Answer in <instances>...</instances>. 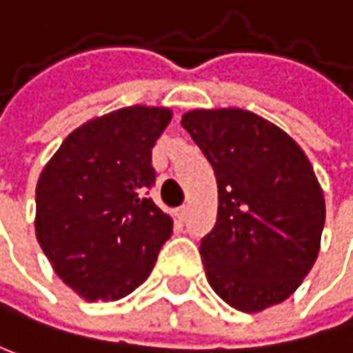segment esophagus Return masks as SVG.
<instances>
[{
  "label": "esophagus",
  "instance_id": "esophagus-1",
  "mask_svg": "<svg viewBox=\"0 0 353 353\" xmlns=\"http://www.w3.org/2000/svg\"><path fill=\"white\" fill-rule=\"evenodd\" d=\"M187 213H189V209H187V207H179V209H174V216H176L179 221H183V219L187 216Z\"/></svg>",
  "mask_w": 353,
  "mask_h": 353
}]
</instances>
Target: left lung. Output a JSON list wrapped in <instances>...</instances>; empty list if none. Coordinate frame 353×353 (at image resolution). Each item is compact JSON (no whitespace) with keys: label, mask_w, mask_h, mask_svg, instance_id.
I'll use <instances>...</instances> for the list:
<instances>
[{"label":"left lung","mask_w":353,"mask_h":353,"mask_svg":"<svg viewBox=\"0 0 353 353\" xmlns=\"http://www.w3.org/2000/svg\"><path fill=\"white\" fill-rule=\"evenodd\" d=\"M181 124L216 176V223L201 241L211 288L245 314L285 301L312 271L325 223L310 159L288 132L243 108L190 110Z\"/></svg>","instance_id":"8db88e82"}]
</instances>
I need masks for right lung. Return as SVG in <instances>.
Wrapping results in <instances>:
<instances>
[{"label": "right lung", "mask_w": 353, "mask_h": 353, "mask_svg": "<svg viewBox=\"0 0 353 353\" xmlns=\"http://www.w3.org/2000/svg\"><path fill=\"white\" fill-rule=\"evenodd\" d=\"M172 112L126 106L70 132L36 187V237L56 275L88 301H116L144 283L172 233L146 189L152 146Z\"/></svg>", "instance_id": "1"}]
</instances>
